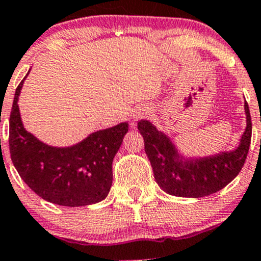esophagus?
Masks as SVG:
<instances>
[{
    "instance_id": "34e87169",
    "label": "esophagus",
    "mask_w": 261,
    "mask_h": 261,
    "mask_svg": "<svg viewBox=\"0 0 261 261\" xmlns=\"http://www.w3.org/2000/svg\"><path fill=\"white\" fill-rule=\"evenodd\" d=\"M148 109H144V108H142V109H137L136 112L133 113V119L134 120H138V119H141V118H143V117H146L147 114H148Z\"/></svg>"
}]
</instances>
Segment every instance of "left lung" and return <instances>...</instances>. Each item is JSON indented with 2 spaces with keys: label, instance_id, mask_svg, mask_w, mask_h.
Here are the masks:
<instances>
[{
  "label": "left lung",
  "instance_id": "obj_1",
  "mask_svg": "<svg viewBox=\"0 0 261 261\" xmlns=\"http://www.w3.org/2000/svg\"><path fill=\"white\" fill-rule=\"evenodd\" d=\"M244 109L246 128L239 146L206 157H186L167 134L149 120H139L138 130L144 139V150L158 186L170 195L193 198L212 195L227 186L243 168L250 147L251 117L246 101Z\"/></svg>",
  "mask_w": 261,
  "mask_h": 261
}]
</instances>
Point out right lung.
<instances>
[{
    "label": "right lung",
    "mask_w": 261,
    "mask_h": 261,
    "mask_svg": "<svg viewBox=\"0 0 261 261\" xmlns=\"http://www.w3.org/2000/svg\"><path fill=\"white\" fill-rule=\"evenodd\" d=\"M23 80L13 98L9 138L11 160L20 177L36 195L56 205L77 207L103 201L111 191L112 163L128 123L94 132L74 146H49L22 124L17 101Z\"/></svg>",
    "instance_id": "obj_1"
}]
</instances>
